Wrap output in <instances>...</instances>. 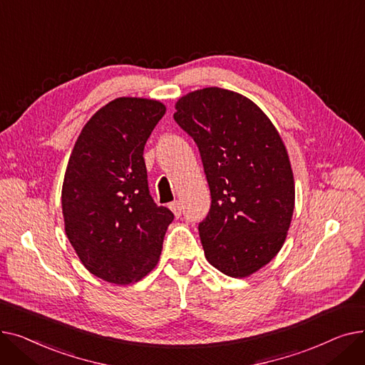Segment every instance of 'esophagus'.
Segmentation results:
<instances>
[{
  "instance_id": "34e87169",
  "label": "esophagus",
  "mask_w": 365,
  "mask_h": 365,
  "mask_svg": "<svg viewBox=\"0 0 365 365\" xmlns=\"http://www.w3.org/2000/svg\"><path fill=\"white\" fill-rule=\"evenodd\" d=\"M170 210H171L173 213H175L176 217H179L182 215V204H180V201H173L170 204Z\"/></svg>"
}]
</instances>
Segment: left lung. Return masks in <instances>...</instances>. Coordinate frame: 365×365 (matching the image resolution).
I'll use <instances>...</instances> for the list:
<instances>
[{"label": "left lung", "instance_id": "8db88e82", "mask_svg": "<svg viewBox=\"0 0 365 365\" xmlns=\"http://www.w3.org/2000/svg\"><path fill=\"white\" fill-rule=\"evenodd\" d=\"M173 117L197 143L212 194L198 226L205 259L227 277H250L278 255L293 217L279 133L255 102L219 87L185 94Z\"/></svg>", "mask_w": 365, "mask_h": 365}]
</instances>
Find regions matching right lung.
I'll return each instance as SVG.
<instances>
[{
	"label": "right lung",
	"instance_id": "obj_1",
	"mask_svg": "<svg viewBox=\"0 0 365 365\" xmlns=\"http://www.w3.org/2000/svg\"><path fill=\"white\" fill-rule=\"evenodd\" d=\"M165 113L153 99L118 98L83 127L62 186L65 232L86 269L125 285L157 266L168 225L167 207L149 195L143 149Z\"/></svg>",
	"mask_w": 365,
	"mask_h": 365
}]
</instances>
